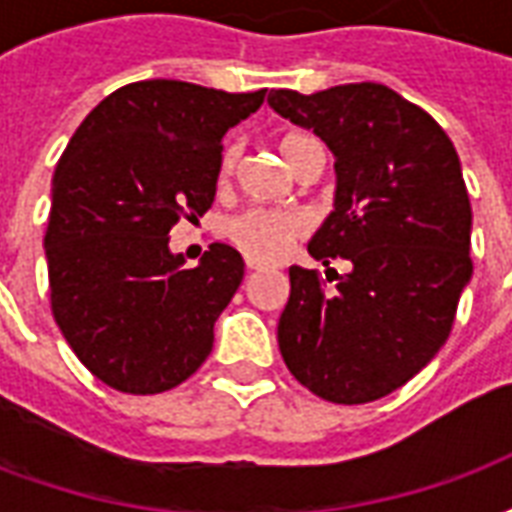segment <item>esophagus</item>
I'll list each match as a JSON object with an SVG mask.
<instances>
[{"instance_id": "obj_1", "label": "esophagus", "mask_w": 512, "mask_h": 512, "mask_svg": "<svg viewBox=\"0 0 512 512\" xmlns=\"http://www.w3.org/2000/svg\"><path fill=\"white\" fill-rule=\"evenodd\" d=\"M246 271H263V263H257V260H246Z\"/></svg>"}]
</instances>
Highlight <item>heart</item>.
<instances>
[{"label":"heart","instance_id":"heart-1","mask_svg":"<svg viewBox=\"0 0 512 512\" xmlns=\"http://www.w3.org/2000/svg\"><path fill=\"white\" fill-rule=\"evenodd\" d=\"M310 142V134H285L279 139V153L285 161H293L296 150ZM238 150L233 145L224 147L222 161H219V175L227 178L235 167ZM307 230V219L299 211H277V208H249V211L238 213L227 222V238L233 241L249 260L257 263H274L285 255L290 244Z\"/></svg>","mask_w":512,"mask_h":512}]
</instances>
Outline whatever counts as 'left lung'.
I'll return each instance as SVG.
<instances>
[{
  "label": "left lung",
  "instance_id": "left-lung-1",
  "mask_svg": "<svg viewBox=\"0 0 512 512\" xmlns=\"http://www.w3.org/2000/svg\"><path fill=\"white\" fill-rule=\"evenodd\" d=\"M268 106L332 150L334 211L307 252L323 266L334 257L351 266L343 277L334 271V290L290 266L279 351L323 400L370 403L439 354L472 279L461 158L425 109L386 84L271 90Z\"/></svg>",
  "mask_w": 512,
  "mask_h": 512
}]
</instances>
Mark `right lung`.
<instances>
[{
	"mask_svg": "<svg viewBox=\"0 0 512 512\" xmlns=\"http://www.w3.org/2000/svg\"><path fill=\"white\" fill-rule=\"evenodd\" d=\"M263 98L266 90L134 82L106 95L65 147L43 238L51 312L79 362L112 389L167 392L211 354L244 260L211 244L183 268L169 230L211 208L224 134Z\"/></svg>",
	"mask_w": 512,
	"mask_h": 512,
	"instance_id": "add662e5",
	"label": "right lung"
}]
</instances>
